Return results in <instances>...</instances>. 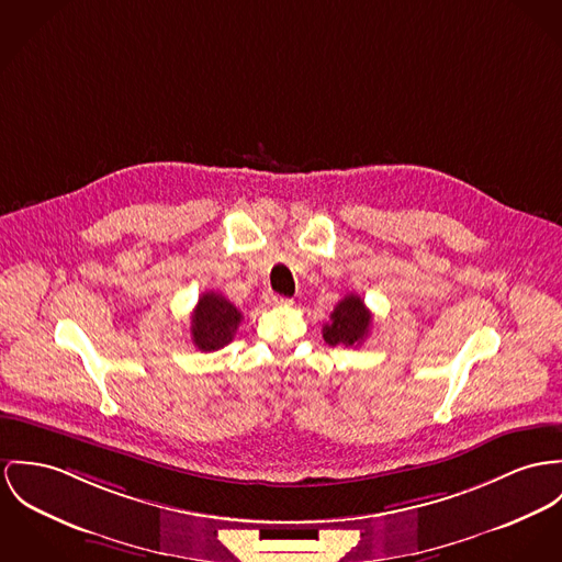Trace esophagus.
<instances>
[{"label": "esophagus", "mask_w": 562, "mask_h": 562, "mask_svg": "<svg viewBox=\"0 0 562 562\" xmlns=\"http://www.w3.org/2000/svg\"><path fill=\"white\" fill-rule=\"evenodd\" d=\"M267 303H271V305H284V303H289V300H284V297H278V295H267Z\"/></svg>", "instance_id": "34e87169"}]
</instances>
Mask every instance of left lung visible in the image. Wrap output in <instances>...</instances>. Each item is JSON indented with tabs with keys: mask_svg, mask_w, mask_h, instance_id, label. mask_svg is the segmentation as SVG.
Instances as JSON below:
<instances>
[{
	"mask_svg": "<svg viewBox=\"0 0 562 562\" xmlns=\"http://www.w3.org/2000/svg\"><path fill=\"white\" fill-rule=\"evenodd\" d=\"M372 314L359 295H346L334 307L329 323L323 327V338L329 346H359L370 334Z\"/></svg>",
	"mask_w": 562,
	"mask_h": 562,
	"instance_id": "1",
	"label": "left lung"
}]
</instances>
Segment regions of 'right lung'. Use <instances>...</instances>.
<instances>
[{"label":"right lung","mask_w":562,"mask_h":562,"mask_svg":"<svg viewBox=\"0 0 562 562\" xmlns=\"http://www.w3.org/2000/svg\"><path fill=\"white\" fill-rule=\"evenodd\" d=\"M241 312L224 295L207 291L199 297L192 312V345L203 352H212L228 345L241 323Z\"/></svg>","instance_id":"add662e5"}]
</instances>
